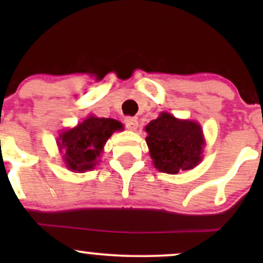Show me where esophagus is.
I'll list each match as a JSON object with an SVG mask.
<instances>
[{
  "label": "esophagus",
  "instance_id": "esophagus-1",
  "mask_svg": "<svg viewBox=\"0 0 263 263\" xmlns=\"http://www.w3.org/2000/svg\"><path fill=\"white\" fill-rule=\"evenodd\" d=\"M125 125L128 129H132V131H135V129H137V127H138V121H137V119H136V117L128 116V117H126V119H125Z\"/></svg>",
  "mask_w": 263,
  "mask_h": 263
}]
</instances>
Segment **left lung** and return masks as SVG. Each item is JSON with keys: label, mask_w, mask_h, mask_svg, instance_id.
Wrapping results in <instances>:
<instances>
[{"label": "left lung", "mask_w": 263, "mask_h": 263, "mask_svg": "<svg viewBox=\"0 0 263 263\" xmlns=\"http://www.w3.org/2000/svg\"><path fill=\"white\" fill-rule=\"evenodd\" d=\"M146 131L149 155L159 172L177 174L192 170L201 161L205 142L199 123L163 112L146 126Z\"/></svg>", "instance_id": "1"}]
</instances>
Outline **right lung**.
Segmentation results:
<instances>
[{"label": "right lung", "mask_w": 263, "mask_h": 263, "mask_svg": "<svg viewBox=\"0 0 263 263\" xmlns=\"http://www.w3.org/2000/svg\"><path fill=\"white\" fill-rule=\"evenodd\" d=\"M116 129H122V125L116 120L91 116L75 128L63 132L58 144L63 149L66 167L75 172L92 170L107 138Z\"/></svg>", "instance_id": "obj_1"}]
</instances>
